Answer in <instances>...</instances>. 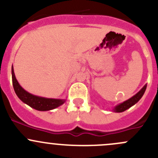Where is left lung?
I'll return each instance as SVG.
<instances>
[{
	"label": "left lung",
	"mask_w": 158,
	"mask_h": 158,
	"mask_svg": "<svg viewBox=\"0 0 158 158\" xmlns=\"http://www.w3.org/2000/svg\"><path fill=\"white\" fill-rule=\"evenodd\" d=\"M146 88H147V84H145V85L142 87V89H141L138 93H136L135 95H133L131 98H128L126 101L120 103V104L114 106L112 109V111H114V112H123L125 110L128 109L129 108L133 106L134 105L136 104V103L142 98L143 95H144V92H145Z\"/></svg>",
	"instance_id": "left-lung-1"
}]
</instances>
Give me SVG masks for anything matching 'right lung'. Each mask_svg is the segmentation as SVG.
Wrapping results in <instances>:
<instances>
[{
  "mask_svg": "<svg viewBox=\"0 0 158 158\" xmlns=\"http://www.w3.org/2000/svg\"><path fill=\"white\" fill-rule=\"evenodd\" d=\"M11 73H12L13 86H14L16 95L23 103L29 106L30 107L38 111H50L62 106L66 101V98H46V97L39 96V95H35L30 93L24 89L22 88L21 85L19 84L18 81L16 79L13 66L11 68Z\"/></svg>",
  "mask_w": 158,
  "mask_h": 158,
  "instance_id": "obj_1",
  "label": "right lung"
}]
</instances>
